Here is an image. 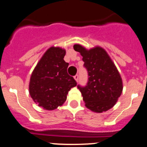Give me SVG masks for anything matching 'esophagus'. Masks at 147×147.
Instances as JSON below:
<instances>
[{"label":"esophagus","mask_w":147,"mask_h":147,"mask_svg":"<svg viewBox=\"0 0 147 147\" xmlns=\"http://www.w3.org/2000/svg\"><path fill=\"white\" fill-rule=\"evenodd\" d=\"M74 78H75V80H76L77 82L78 81V78H79V75H75V76H74Z\"/></svg>","instance_id":"1"}]
</instances>
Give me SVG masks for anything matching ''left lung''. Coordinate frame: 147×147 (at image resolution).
<instances>
[{
	"label": "left lung",
	"mask_w": 147,
	"mask_h": 147,
	"mask_svg": "<svg viewBox=\"0 0 147 147\" xmlns=\"http://www.w3.org/2000/svg\"><path fill=\"white\" fill-rule=\"evenodd\" d=\"M73 47L83 56V67L88 72L86 85H78L85 105L96 113L106 111L116 104L122 92V80L117 69L102 47L89 51L80 45Z\"/></svg>",
	"instance_id": "8db88e82"
}]
</instances>
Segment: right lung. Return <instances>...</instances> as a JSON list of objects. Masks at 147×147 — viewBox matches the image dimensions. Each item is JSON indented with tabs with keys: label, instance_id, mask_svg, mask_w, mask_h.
Masks as SVG:
<instances>
[{
	"label": "right lung",
	"instance_id": "1",
	"mask_svg": "<svg viewBox=\"0 0 147 147\" xmlns=\"http://www.w3.org/2000/svg\"><path fill=\"white\" fill-rule=\"evenodd\" d=\"M66 51L60 47L49 48L31 74L29 93L39 106L54 110L67 100L71 88L77 86L67 73L69 64L64 60Z\"/></svg>",
	"mask_w": 147,
	"mask_h": 147
}]
</instances>
